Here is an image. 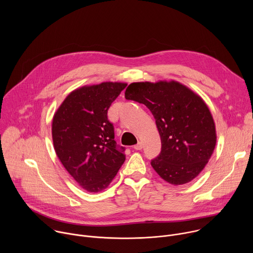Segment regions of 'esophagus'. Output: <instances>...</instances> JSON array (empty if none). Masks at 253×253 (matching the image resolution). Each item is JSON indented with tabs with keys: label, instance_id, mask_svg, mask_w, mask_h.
Listing matches in <instances>:
<instances>
[{
	"label": "esophagus",
	"instance_id": "1",
	"mask_svg": "<svg viewBox=\"0 0 253 253\" xmlns=\"http://www.w3.org/2000/svg\"><path fill=\"white\" fill-rule=\"evenodd\" d=\"M142 148H143V144H142V142H140V141L134 146V149H135V150H141Z\"/></svg>",
	"mask_w": 253,
	"mask_h": 253
}]
</instances>
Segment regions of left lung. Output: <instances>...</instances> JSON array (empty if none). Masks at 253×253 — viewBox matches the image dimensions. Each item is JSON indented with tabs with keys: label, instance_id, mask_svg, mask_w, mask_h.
<instances>
[{
	"label": "left lung",
	"instance_id": "obj_1",
	"mask_svg": "<svg viewBox=\"0 0 253 253\" xmlns=\"http://www.w3.org/2000/svg\"><path fill=\"white\" fill-rule=\"evenodd\" d=\"M125 98L145 105L155 118L162 146L151 161L157 174L174 186L192 181L208 163L217 139L204 100L173 80L131 83Z\"/></svg>",
	"mask_w": 253,
	"mask_h": 253
}]
</instances>
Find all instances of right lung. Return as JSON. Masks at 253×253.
<instances>
[{
  "label": "right lung",
  "mask_w": 253,
  "mask_h": 253,
  "mask_svg": "<svg viewBox=\"0 0 253 253\" xmlns=\"http://www.w3.org/2000/svg\"><path fill=\"white\" fill-rule=\"evenodd\" d=\"M127 86L121 82L86 85L72 91L52 121L55 152L75 181L96 193L109 186L125 161L107 117L112 102Z\"/></svg>",
  "instance_id": "1"
}]
</instances>
